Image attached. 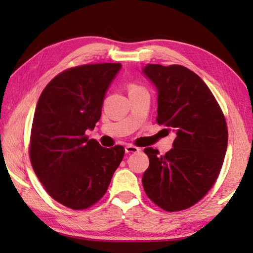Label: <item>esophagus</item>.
<instances>
[{
    "instance_id": "obj_1",
    "label": "esophagus",
    "mask_w": 253,
    "mask_h": 253,
    "mask_svg": "<svg viewBox=\"0 0 253 253\" xmlns=\"http://www.w3.org/2000/svg\"><path fill=\"white\" fill-rule=\"evenodd\" d=\"M125 151H126V153H137V152H139V147L134 146V145H131V144H128V145H126Z\"/></svg>"
}]
</instances>
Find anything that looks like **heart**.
Listing matches in <instances>:
<instances>
[{
    "instance_id": "obj_1",
    "label": "heart",
    "mask_w": 253,
    "mask_h": 253,
    "mask_svg": "<svg viewBox=\"0 0 253 253\" xmlns=\"http://www.w3.org/2000/svg\"><path fill=\"white\" fill-rule=\"evenodd\" d=\"M140 88H143V87H140V85L136 84H130V90H136V89H140Z\"/></svg>"
}]
</instances>
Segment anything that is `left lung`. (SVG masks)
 <instances>
[{"label": "left lung", "instance_id": "left-lung-1", "mask_svg": "<svg viewBox=\"0 0 253 253\" xmlns=\"http://www.w3.org/2000/svg\"><path fill=\"white\" fill-rule=\"evenodd\" d=\"M144 74L158 90L156 123L176 132L165 155L147 147L143 186L168 212L193 207L219 177L228 146V126L215 97L200 77L179 65H147Z\"/></svg>", "mask_w": 253, "mask_h": 253}]
</instances>
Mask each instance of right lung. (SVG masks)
<instances>
[{
  "instance_id": "add662e5",
  "label": "right lung",
  "mask_w": 253,
  "mask_h": 253,
  "mask_svg": "<svg viewBox=\"0 0 253 253\" xmlns=\"http://www.w3.org/2000/svg\"><path fill=\"white\" fill-rule=\"evenodd\" d=\"M121 63L69 68L45 85L34 113L29 155L34 173L51 198L85 210L107 192L123 161L121 145L105 148L85 135L101 116V106Z\"/></svg>"
}]
</instances>
